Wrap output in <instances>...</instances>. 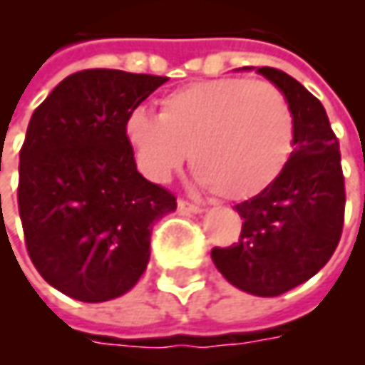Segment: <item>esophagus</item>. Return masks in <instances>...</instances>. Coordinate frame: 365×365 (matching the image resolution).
<instances>
[{
  "mask_svg": "<svg viewBox=\"0 0 365 365\" xmlns=\"http://www.w3.org/2000/svg\"><path fill=\"white\" fill-rule=\"evenodd\" d=\"M178 207H180V211H182V213H191V215L203 213V207L195 205V203H191V201H185V199H180V201H178Z\"/></svg>",
  "mask_w": 365,
  "mask_h": 365,
  "instance_id": "34e87169",
  "label": "esophagus"
}]
</instances>
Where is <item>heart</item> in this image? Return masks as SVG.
Segmentation results:
<instances>
[{
  "instance_id": "heart-1",
  "label": "heart",
  "mask_w": 365,
  "mask_h": 365,
  "mask_svg": "<svg viewBox=\"0 0 365 365\" xmlns=\"http://www.w3.org/2000/svg\"><path fill=\"white\" fill-rule=\"evenodd\" d=\"M295 135L285 93L248 78L190 83L162 97L158 117L136 109L125 119V138L150 182H170L190 152L195 182L235 201L260 195L283 174Z\"/></svg>"
}]
</instances>
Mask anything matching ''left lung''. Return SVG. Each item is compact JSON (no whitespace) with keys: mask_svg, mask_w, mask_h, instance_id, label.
<instances>
[{"mask_svg":"<svg viewBox=\"0 0 365 365\" xmlns=\"http://www.w3.org/2000/svg\"><path fill=\"white\" fill-rule=\"evenodd\" d=\"M256 72L289 99L297 123L295 150L268 190L235 205L242 219L240 238L229 248H213L211 258L238 289L277 297L311 279L336 250L344 225V175L338 138L321 101L282 70Z\"/></svg>","mask_w":365,"mask_h":365,"instance_id":"obj_1","label":"left lung"}]
</instances>
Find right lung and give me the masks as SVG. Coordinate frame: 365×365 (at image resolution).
<instances>
[{
	"mask_svg": "<svg viewBox=\"0 0 365 365\" xmlns=\"http://www.w3.org/2000/svg\"><path fill=\"white\" fill-rule=\"evenodd\" d=\"M164 76L82 70L29 120L19 154V215L31 260L54 289L103 303L135 287L152 225L175 197L138 174L125 119Z\"/></svg>",
	"mask_w": 365,
	"mask_h": 365,
	"instance_id": "1",
	"label": "right lung"
}]
</instances>
